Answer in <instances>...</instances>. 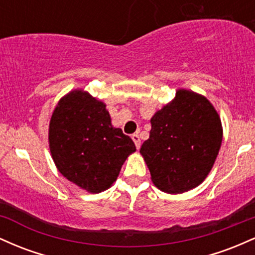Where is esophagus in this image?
<instances>
[{
	"label": "esophagus",
	"mask_w": 255,
	"mask_h": 255,
	"mask_svg": "<svg viewBox=\"0 0 255 255\" xmlns=\"http://www.w3.org/2000/svg\"><path fill=\"white\" fill-rule=\"evenodd\" d=\"M131 138H132V141L135 142L137 149H139V148H141V138H139V136L137 135V133H133V135L131 136Z\"/></svg>",
	"instance_id": "1"
}]
</instances>
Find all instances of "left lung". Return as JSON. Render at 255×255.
I'll list each match as a JSON object with an SVG mask.
<instances>
[{
	"mask_svg": "<svg viewBox=\"0 0 255 255\" xmlns=\"http://www.w3.org/2000/svg\"><path fill=\"white\" fill-rule=\"evenodd\" d=\"M149 138L141 155L151 182L168 194L201 184L212 170L223 139L220 117L204 95L178 89L171 102L150 119Z\"/></svg>",
	"mask_w": 255,
	"mask_h": 255,
	"instance_id": "8db88e82",
	"label": "left lung"
}]
</instances>
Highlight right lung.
Masks as SVG:
<instances>
[{
	"label": "right lung",
	"instance_id": "add662e5",
	"mask_svg": "<svg viewBox=\"0 0 255 255\" xmlns=\"http://www.w3.org/2000/svg\"><path fill=\"white\" fill-rule=\"evenodd\" d=\"M49 149L59 172L88 193L107 190L135 143L114 128L106 105L88 91L66 94L49 122Z\"/></svg>",
	"mask_w": 255,
	"mask_h": 255
}]
</instances>
